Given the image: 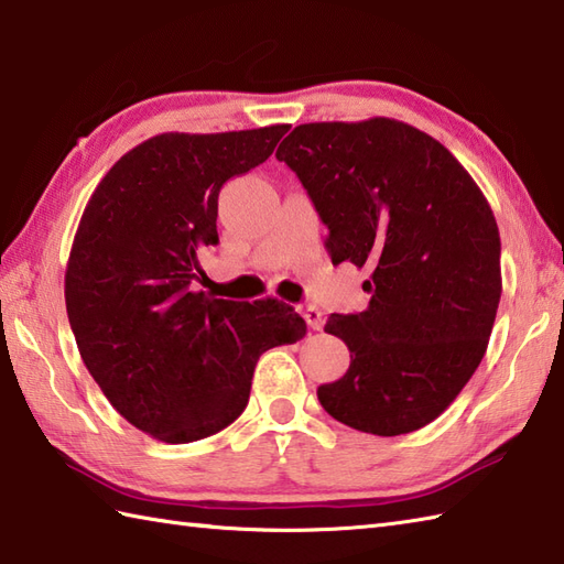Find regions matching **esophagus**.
<instances>
[{
	"label": "esophagus",
	"instance_id": "esophagus-1",
	"mask_svg": "<svg viewBox=\"0 0 564 564\" xmlns=\"http://www.w3.org/2000/svg\"><path fill=\"white\" fill-rule=\"evenodd\" d=\"M303 317L307 319L310 329H322V325H325V322H322V313H319V310H317L315 305L303 307Z\"/></svg>",
	"mask_w": 564,
	"mask_h": 564
}]
</instances>
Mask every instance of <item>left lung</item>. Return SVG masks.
<instances>
[{"label": "left lung", "mask_w": 564, "mask_h": 564, "mask_svg": "<svg viewBox=\"0 0 564 564\" xmlns=\"http://www.w3.org/2000/svg\"><path fill=\"white\" fill-rule=\"evenodd\" d=\"M275 160L327 225L332 263L370 271L364 313L325 325L351 364L317 388L319 404L376 436L434 422L480 366L501 297L482 191L438 140L392 118L297 126Z\"/></svg>", "instance_id": "1"}]
</instances>
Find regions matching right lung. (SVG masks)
Returning <instances> with one entry per match:
<instances>
[{"label": "right lung", "mask_w": 564, "mask_h": 564, "mask_svg": "<svg viewBox=\"0 0 564 564\" xmlns=\"http://www.w3.org/2000/svg\"><path fill=\"white\" fill-rule=\"evenodd\" d=\"M289 128L154 135L84 208L65 271L69 327L116 412L152 438L191 443L230 426L259 356L305 337V319L275 297L196 291L198 254L218 245L223 184L267 162Z\"/></svg>", "instance_id": "right-lung-1"}]
</instances>
